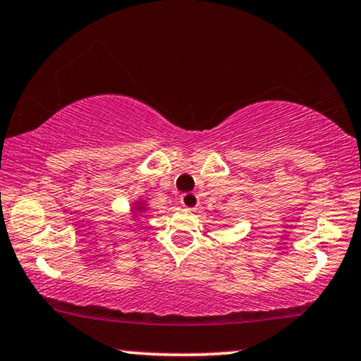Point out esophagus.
Returning <instances> with one entry per match:
<instances>
[{"label":"esophagus","instance_id":"34e87169","mask_svg":"<svg viewBox=\"0 0 361 361\" xmlns=\"http://www.w3.org/2000/svg\"><path fill=\"white\" fill-rule=\"evenodd\" d=\"M198 196H196L195 193H185L181 195V204L186 209H195L196 207H198Z\"/></svg>","mask_w":361,"mask_h":361}]
</instances>
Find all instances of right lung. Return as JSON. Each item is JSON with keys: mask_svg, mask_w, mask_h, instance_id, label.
Here are the masks:
<instances>
[{"mask_svg": "<svg viewBox=\"0 0 361 361\" xmlns=\"http://www.w3.org/2000/svg\"><path fill=\"white\" fill-rule=\"evenodd\" d=\"M148 208H149L148 203L145 202L143 198H138L135 203H131V208H130V209H131V216L138 218L140 214H143L145 212H147Z\"/></svg>", "mask_w": 361, "mask_h": 361, "instance_id": "1", "label": "right lung"}]
</instances>
